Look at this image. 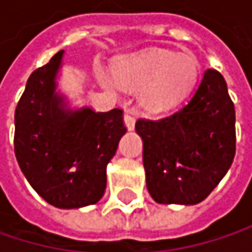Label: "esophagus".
Returning <instances> with one entry per match:
<instances>
[{"label":"esophagus","instance_id":"obj_1","mask_svg":"<svg viewBox=\"0 0 252 252\" xmlns=\"http://www.w3.org/2000/svg\"><path fill=\"white\" fill-rule=\"evenodd\" d=\"M124 123L128 129H134V126H135V117L134 114H131L129 111H126L124 114Z\"/></svg>","mask_w":252,"mask_h":252}]
</instances>
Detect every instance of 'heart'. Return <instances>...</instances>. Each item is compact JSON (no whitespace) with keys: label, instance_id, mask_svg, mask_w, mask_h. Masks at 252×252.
<instances>
[{"label":"heart","instance_id":"1","mask_svg":"<svg viewBox=\"0 0 252 252\" xmlns=\"http://www.w3.org/2000/svg\"><path fill=\"white\" fill-rule=\"evenodd\" d=\"M114 76L126 87H144V108L162 112L179 103L191 90L198 76V63L191 54L150 51L118 60Z\"/></svg>","mask_w":252,"mask_h":252}]
</instances>
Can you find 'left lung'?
<instances>
[{
  "mask_svg": "<svg viewBox=\"0 0 252 252\" xmlns=\"http://www.w3.org/2000/svg\"><path fill=\"white\" fill-rule=\"evenodd\" d=\"M147 189L160 204H197L226 175L236 150L226 81L207 70L189 100L160 120L140 118Z\"/></svg>",
  "mask_w": 252,
  "mask_h": 252,
  "instance_id": "obj_1",
  "label": "left lung"
}]
</instances>
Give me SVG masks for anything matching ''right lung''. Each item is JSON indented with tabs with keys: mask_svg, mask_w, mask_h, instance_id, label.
Segmentation results:
<instances>
[{
	"mask_svg": "<svg viewBox=\"0 0 252 252\" xmlns=\"http://www.w3.org/2000/svg\"><path fill=\"white\" fill-rule=\"evenodd\" d=\"M63 51L34 70L14 114V153L33 189L60 209L97 203L106 166L126 132L123 109L70 111L55 93Z\"/></svg>",
	"mask_w": 252,
	"mask_h": 252,
	"instance_id": "obj_1",
	"label": "right lung"
}]
</instances>
